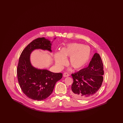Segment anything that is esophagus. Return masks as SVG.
Returning <instances> with one entry per match:
<instances>
[{
  "label": "esophagus",
  "mask_w": 123,
  "mask_h": 123,
  "mask_svg": "<svg viewBox=\"0 0 123 123\" xmlns=\"http://www.w3.org/2000/svg\"><path fill=\"white\" fill-rule=\"evenodd\" d=\"M63 76H64V77H68V76H69V74L68 73H67L65 72V73H64V74H63Z\"/></svg>",
  "instance_id": "34e87169"
}]
</instances>
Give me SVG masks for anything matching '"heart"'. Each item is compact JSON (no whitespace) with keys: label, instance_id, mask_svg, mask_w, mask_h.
<instances>
[{"label":"heart","instance_id":"obj_1","mask_svg":"<svg viewBox=\"0 0 123 123\" xmlns=\"http://www.w3.org/2000/svg\"><path fill=\"white\" fill-rule=\"evenodd\" d=\"M90 48L80 43H73L62 48L61 53H56L54 60L56 65L61 68L66 64V59L70 57L69 63L75 70H79L87 64L90 57Z\"/></svg>","mask_w":123,"mask_h":123}]
</instances>
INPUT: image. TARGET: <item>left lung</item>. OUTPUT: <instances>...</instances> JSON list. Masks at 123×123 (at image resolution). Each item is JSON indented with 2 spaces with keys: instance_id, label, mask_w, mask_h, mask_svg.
Wrapping results in <instances>:
<instances>
[{
  "instance_id": "obj_1",
  "label": "left lung",
  "mask_w": 123,
  "mask_h": 123,
  "mask_svg": "<svg viewBox=\"0 0 123 123\" xmlns=\"http://www.w3.org/2000/svg\"><path fill=\"white\" fill-rule=\"evenodd\" d=\"M104 74L102 60L99 54L95 53L87 67L71 74L73 82L71 94L79 99H87L91 97L100 88Z\"/></svg>"
}]
</instances>
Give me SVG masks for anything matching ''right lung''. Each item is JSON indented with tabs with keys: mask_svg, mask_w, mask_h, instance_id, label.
I'll return each instance as SVG.
<instances>
[{
	"mask_svg": "<svg viewBox=\"0 0 123 123\" xmlns=\"http://www.w3.org/2000/svg\"><path fill=\"white\" fill-rule=\"evenodd\" d=\"M51 46L52 42L48 39L37 38L24 48L20 56L17 68L18 81L23 93L30 99H46L52 93L56 83L62 77L61 73L38 69L31 64L30 56L34 50L42 49L52 52Z\"/></svg>",
	"mask_w": 123,
	"mask_h": 123,
	"instance_id": "1",
	"label": "right lung"
}]
</instances>
